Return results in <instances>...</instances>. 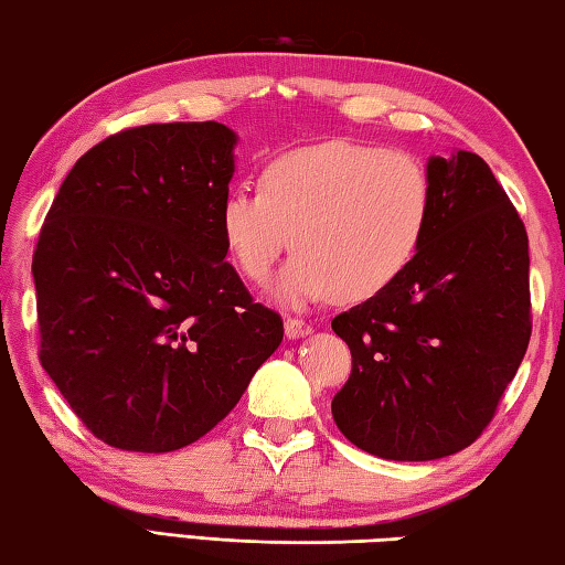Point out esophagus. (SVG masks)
Returning a JSON list of instances; mask_svg holds the SVG:
<instances>
[{"label":"esophagus","instance_id":"34e87169","mask_svg":"<svg viewBox=\"0 0 565 565\" xmlns=\"http://www.w3.org/2000/svg\"><path fill=\"white\" fill-rule=\"evenodd\" d=\"M284 331H286V339H291V341H296V339H303V337H309L311 333V327L306 321H301V319H286L284 321Z\"/></svg>","mask_w":565,"mask_h":565}]
</instances>
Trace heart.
<instances>
[{"label":"heart","instance_id":"heart-1","mask_svg":"<svg viewBox=\"0 0 565 565\" xmlns=\"http://www.w3.org/2000/svg\"><path fill=\"white\" fill-rule=\"evenodd\" d=\"M431 177L416 157L347 139L274 157L259 194L226 191L216 224L228 259L252 284L269 279L289 246L276 296L286 303L369 301L391 289L424 246Z\"/></svg>","mask_w":565,"mask_h":565}]
</instances>
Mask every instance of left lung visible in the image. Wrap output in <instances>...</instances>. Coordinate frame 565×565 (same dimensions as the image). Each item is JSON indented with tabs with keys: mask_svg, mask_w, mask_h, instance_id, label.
Segmentation results:
<instances>
[{
	"mask_svg": "<svg viewBox=\"0 0 565 565\" xmlns=\"http://www.w3.org/2000/svg\"><path fill=\"white\" fill-rule=\"evenodd\" d=\"M431 224L414 264L331 321L353 369L331 401L339 431L386 461L471 446L531 339L529 236L473 151L428 157Z\"/></svg>",
	"mask_w": 565,
	"mask_h": 565,
	"instance_id": "obj_1",
	"label": "left lung"
}]
</instances>
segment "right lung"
Instances as JSON below:
<instances>
[{
    "label": "right lung",
    "instance_id": "1",
    "mask_svg": "<svg viewBox=\"0 0 565 565\" xmlns=\"http://www.w3.org/2000/svg\"><path fill=\"white\" fill-rule=\"evenodd\" d=\"M236 145L218 121L114 134L72 167L40 232L42 366L121 451L212 431L284 339L279 313L224 262L216 214Z\"/></svg>",
    "mask_w": 565,
    "mask_h": 565
}]
</instances>
